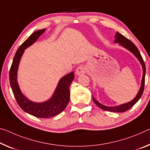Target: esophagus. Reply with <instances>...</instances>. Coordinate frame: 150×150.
I'll return each instance as SVG.
<instances>
[{"label":"esophagus","instance_id":"1","mask_svg":"<svg viewBox=\"0 0 150 150\" xmlns=\"http://www.w3.org/2000/svg\"><path fill=\"white\" fill-rule=\"evenodd\" d=\"M85 73H86V68H85L84 66L83 65L79 66L77 69H76V71H75L76 75H81L85 74Z\"/></svg>","mask_w":150,"mask_h":150}]
</instances>
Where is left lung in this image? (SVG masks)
<instances>
[{"instance_id": "8db88e82", "label": "left lung", "mask_w": 150, "mask_h": 150, "mask_svg": "<svg viewBox=\"0 0 150 150\" xmlns=\"http://www.w3.org/2000/svg\"><path fill=\"white\" fill-rule=\"evenodd\" d=\"M115 42H118L119 44L122 46L124 47L125 48L130 51L132 53L134 54V55L138 59V60L141 63L142 67H143V77H142V84H141V87H140V89L138 92V93L136 96V97L133 99L132 101L130 102H128L127 103L122 104V105H120L119 106L116 107H107L105 105H101L100 103H99L98 101L96 100V99L93 97V100L94 103L96 104V105L99 107L101 109H103V110L108 111H111V112H117V113H121V112H124V111L128 110L131 108H132L135 103L138 101L140 97H142V94H143L144 90V85H145V76H146V65H145V63L143 60V58L140 54L138 49L137 48V47L133 43V42L127 39L126 37L123 36L122 34H120V33L117 32L115 35Z\"/></svg>"}]
</instances>
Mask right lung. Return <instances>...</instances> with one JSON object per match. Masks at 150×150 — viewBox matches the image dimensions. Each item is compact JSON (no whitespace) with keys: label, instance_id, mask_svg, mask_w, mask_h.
<instances>
[{"label":"right lung","instance_id":"obj_1","mask_svg":"<svg viewBox=\"0 0 150 150\" xmlns=\"http://www.w3.org/2000/svg\"><path fill=\"white\" fill-rule=\"evenodd\" d=\"M45 28L33 33L30 36L18 47L14 57L10 72L9 80L14 96L20 108L25 112L35 117L47 118L58 115L65 109L70 99L69 86L74 79V72L70 73L59 81L53 97L49 101L43 103H34L23 96L16 81L18 64L24 50L27 49L37 41V39L45 32Z\"/></svg>","mask_w":150,"mask_h":150}]
</instances>
